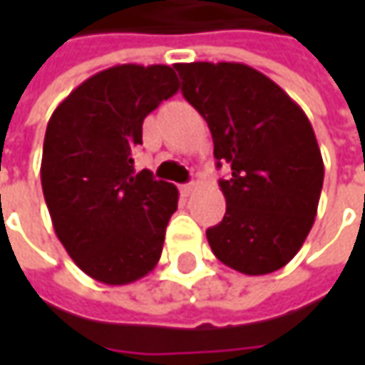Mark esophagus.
I'll list each match as a JSON object with an SVG mask.
<instances>
[{"label":"esophagus","mask_w":365,"mask_h":365,"mask_svg":"<svg viewBox=\"0 0 365 365\" xmlns=\"http://www.w3.org/2000/svg\"><path fill=\"white\" fill-rule=\"evenodd\" d=\"M195 190V182H187V185H180V192L182 195H190Z\"/></svg>","instance_id":"obj_1"}]
</instances>
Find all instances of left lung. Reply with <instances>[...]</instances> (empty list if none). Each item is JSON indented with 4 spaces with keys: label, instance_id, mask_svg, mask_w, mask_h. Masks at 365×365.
<instances>
[{
    "label": "left lung",
    "instance_id": "1",
    "mask_svg": "<svg viewBox=\"0 0 365 365\" xmlns=\"http://www.w3.org/2000/svg\"><path fill=\"white\" fill-rule=\"evenodd\" d=\"M182 95L207 121L225 215L207 230L219 262L247 276L280 270L304 244L323 189L309 118L272 78L242 63H178Z\"/></svg>",
    "mask_w": 365,
    "mask_h": 365
}]
</instances>
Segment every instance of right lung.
Returning a JSON list of instances; mask_svg holds the SVG:
<instances>
[{
    "label": "right lung",
    "mask_w": 365,
    "mask_h": 365,
    "mask_svg": "<svg viewBox=\"0 0 365 365\" xmlns=\"http://www.w3.org/2000/svg\"><path fill=\"white\" fill-rule=\"evenodd\" d=\"M178 91L168 64H118L54 109L42 148V190L56 237L78 268L120 287L158 264L178 205L175 185L133 168L142 123Z\"/></svg>",
    "instance_id": "obj_1"
}]
</instances>
